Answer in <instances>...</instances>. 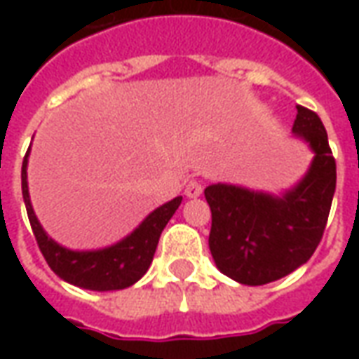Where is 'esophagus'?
<instances>
[{
	"instance_id": "1",
	"label": "esophagus",
	"mask_w": 359,
	"mask_h": 359,
	"mask_svg": "<svg viewBox=\"0 0 359 359\" xmlns=\"http://www.w3.org/2000/svg\"><path fill=\"white\" fill-rule=\"evenodd\" d=\"M202 192H203V184L200 182V180H196V179L188 180L187 188H184V194H187L188 198H198Z\"/></svg>"
}]
</instances>
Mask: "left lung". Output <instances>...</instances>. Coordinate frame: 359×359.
Wrapping results in <instances>:
<instances>
[{
	"label": "left lung",
	"mask_w": 359,
	"mask_h": 359,
	"mask_svg": "<svg viewBox=\"0 0 359 359\" xmlns=\"http://www.w3.org/2000/svg\"><path fill=\"white\" fill-rule=\"evenodd\" d=\"M292 133L313 149L306 177L283 196L233 184L203 190L211 210L210 250L217 269L259 286L286 277L313 256L337 188V163L316 111L296 105Z\"/></svg>",
	"instance_id": "1"
}]
</instances>
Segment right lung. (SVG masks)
I'll return each mask as SVG.
<instances>
[{
  "instance_id": "obj_1",
  "label": "right lung",
  "mask_w": 359,
  "mask_h": 359,
  "mask_svg": "<svg viewBox=\"0 0 359 359\" xmlns=\"http://www.w3.org/2000/svg\"><path fill=\"white\" fill-rule=\"evenodd\" d=\"M28 154H30V148L25 156L22 171H20L22 198H25L28 219H30V226L38 242V248L46 257L51 271L71 285L81 286L86 290H100V292L121 290L144 277V273L148 271L154 259L159 236L163 233L165 225L169 223V219L175 215V211L179 210L182 196L151 211L138 225V229H134L126 238L113 246L103 250H88V252L67 250L46 234L40 221L34 215L27 182Z\"/></svg>"
}]
</instances>
